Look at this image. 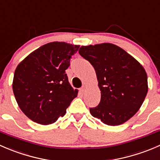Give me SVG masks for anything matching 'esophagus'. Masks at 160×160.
<instances>
[{"instance_id":"obj_1","label":"esophagus","mask_w":160,"mask_h":160,"mask_svg":"<svg viewBox=\"0 0 160 160\" xmlns=\"http://www.w3.org/2000/svg\"><path fill=\"white\" fill-rule=\"evenodd\" d=\"M85 89H86V87H85V86L82 87V88H80V93H84V91H85Z\"/></svg>"}]
</instances>
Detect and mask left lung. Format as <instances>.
Segmentation results:
<instances>
[{
	"label": "left lung",
	"instance_id": "1",
	"mask_svg": "<svg viewBox=\"0 0 160 160\" xmlns=\"http://www.w3.org/2000/svg\"><path fill=\"white\" fill-rule=\"evenodd\" d=\"M79 53L94 68L101 90L100 104L90 108L92 116L111 126L129 120L148 92L147 74L142 66L111 43L83 46Z\"/></svg>",
	"mask_w": 160,
	"mask_h": 160
}]
</instances>
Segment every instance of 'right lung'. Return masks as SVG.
Returning <instances> with one entry per match:
<instances>
[{
  "label": "right lung",
  "mask_w": 160,
  "mask_h": 160,
  "mask_svg": "<svg viewBox=\"0 0 160 160\" xmlns=\"http://www.w3.org/2000/svg\"><path fill=\"white\" fill-rule=\"evenodd\" d=\"M79 47L52 42L32 52L18 65L13 92L21 110L32 121L47 125L65 115L78 93L69 83L66 70Z\"/></svg>",
  "instance_id": "right-lung-1"
}]
</instances>
